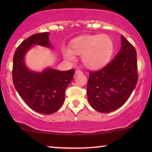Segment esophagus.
Returning <instances> with one entry per match:
<instances>
[{"label":"esophagus","mask_w":152,"mask_h":152,"mask_svg":"<svg viewBox=\"0 0 152 152\" xmlns=\"http://www.w3.org/2000/svg\"><path fill=\"white\" fill-rule=\"evenodd\" d=\"M75 74H76V75L82 74H83V71H81V70H77V71H76V73H75Z\"/></svg>","instance_id":"1"}]
</instances>
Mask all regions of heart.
<instances>
[{
  "instance_id": "1",
  "label": "heart",
  "mask_w": 152,
  "mask_h": 152,
  "mask_svg": "<svg viewBox=\"0 0 152 152\" xmlns=\"http://www.w3.org/2000/svg\"><path fill=\"white\" fill-rule=\"evenodd\" d=\"M72 50H64V55L69 60H74V53L82 55L83 64L90 69H98L109 61L114 52V43L106 35L85 36L74 40L71 43Z\"/></svg>"
}]
</instances>
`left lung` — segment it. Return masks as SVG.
Segmentation results:
<instances>
[{"instance_id": "1", "label": "left lung", "mask_w": 152, "mask_h": 152, "mask_svg": "<svg viewBox=\"0 0 152 152\" xmlns=\"http://www.w3.org/2000/svg\"><path fill=\"white\" fill-rule=\"evenodd\" d=\"M116 57L98 71H90L87 96L92 108L109 113L120 108L128 100L138 81L135 48L124 37Z\"/></svg>"}]
</instances>
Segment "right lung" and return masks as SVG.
<instances>
[{"label":"right lung","instance_id":"add662e5","mask_svg":"<svg viewBox=\"0 0 152 152\" xmlns=\"http://www.w3.org/2000/svg\"><path fill=\"white\" fill-rule=\"evenodd\" d=\"M48 32L34 34L19 45L13 56V82L15 89L28 106L36 112L50 114L60 109L66 88L72 81L74 69L61 71L46 69L37 73L27 69L24 56L31 46L51 47Z\"/></svg>","mask_w":152,"mask_h":152}]
</instances>
